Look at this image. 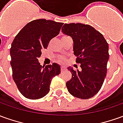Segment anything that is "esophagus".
<instances>
[{"mask_svg":"<svg viewBox=\"0 0 123 123\" xmlns=\"http://www.w3.org/2000/svg\"><path fill=\"white\" fill-rule=\"evenodd\" d=\"M66 69V67H64V66H62L61 67V71H63Z\"/></svg>","mask_w":123,"mask_h":123,"instance_id":"obj_1","label":"esophagus"}]
</instances>
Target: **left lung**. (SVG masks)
Segmentation results:
<instances>
[{"label": "left lung", "mask_w": 123, "mask_h": 123, "mask_svg": "<svg viewBox=\"0 0 123 123\" xmlns=\"http://www.w3.org/2000/svg\"><path fill=\"white\" fill-rule=\"evenodd\" d=\"M61 30L72 38L76 62L81 68L80 70L67 68L72 74L66 83L68 91L81 99L92 98L99 91L106 76L109 44L103 35L88 25L64 24Z\"/></svg>", "instance_id": "8db88e82"}]
</instances>
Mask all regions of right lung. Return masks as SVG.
Masks as SVG:
<instances>
[{"mask_svg":"<svg viewBox=\"0 0 123 123\" xmlns=\"http://www.w3.org/2000/svg\"><path fill=\"white\" fill-rule=\"evenodd\" d=\"M63 23L38 19L26 25L15 37L10 54L12 78L25 97L38 99L46 96L54 76L61 73L57 63L42 67L38 59L41 50L59 34Z\"/></svg>","mask_w":123,"mask_h":123,"instance_id":"right-lung-1","label":"right lung"}]
</instances>
